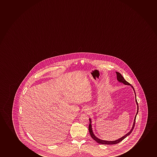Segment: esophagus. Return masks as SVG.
Returning <instances> with one entry per match:
<instances>
[{"label":"esophagus","mask_w":157,"mask_h":157,"mask_svg":"<svg viewBox=\"0 0 157 157\" xmlns=\"http://www.w3.org/2000/svg\"><path fill=\"white\" fill-rule=\"evenodd\" d=\"M90 108H89L88 107H86L84 108V109H83V111L85 113H88L89 112H90Z\"/></svg>","instance_id":"obj_1"}]
</instances>
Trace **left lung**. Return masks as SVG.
Here are the masks:
<instances>
[{
    "instance_id": "obj_1",
    "label": "left lung",
    "mask_w": 157,
    "mask_h": 157,
    "mask_svg": "<svg viewBox=\"0 0 157 157\" xmlns=\"http://www.w3.org/2000/svg\"><path fill=\"white\" fill-rule=\"evenodd\" d=\"M116 74H117V81L119 82V83H121L124 84V85H129L130 86L132 87V88L133 89V91H134V93H135V101L136 103V104L137 105V113L136 114L135 117V119H134V121H133V124H132V129L130 130L129 132H128V133H126V135H124V136H123V137H121L119 139H117V140H115L113 141H108V140H101V139H99L98 137H96L95 135V134H94V132H93V129H92V121H91V119H90V118H89V120H90V124H89V127H88V130H89V132H90V136L92 137L93 139H94V140L96 141L97 143H98L99 144H118V143L121 142V141L124 140V139L125 138H126L129 135L130 133H132V130H133V128H134V127H135V121H136V116H137V115L138 114V109H139V108H138V103H137V99H136V95L135 91V90H134V88H133V86H132V85H130L129 83L127 82L124 79V78H123V76L121 75V74L119 73V72H116Z\"/></svg>"
}]
</instances>
